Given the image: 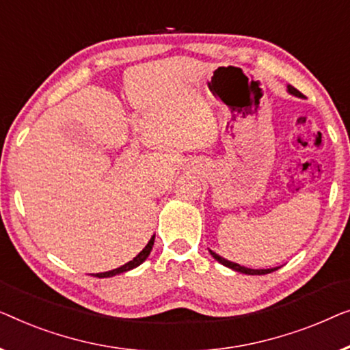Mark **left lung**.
Returning <instances> with one entry per match:
<instances>
[{
  "instance_id": "8db88e82",
  "label": "left lung",
  "mask_w": 350,
  "mask_h": 350,
  "mask_svg": "<svg viewBox=\"0 0 350 350\" xmlns=\"http://www.w3.org/2000/svg\"><path fill=\"white\" fill-rule=\"evenodd\" d=\"M288 92L292 93V95H295V96H303L301 93H299L297 88L295 87H292V85H288ZM211 255H213V257L217 260L219 263H222L224 267H228V268H231V269H234V271H238V273H244V274H252V275H255V274H268V273H273V271H275V269L278 268H269V269H250V268H245V267H241V265H238V263H233V262H228V260H225V258H222L220 257V255H217L215 252H213V250H211Z\"/></svg>"
}]
</instances>
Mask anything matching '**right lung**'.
Wrapping results in <instances>:
<instances>
[{"mask_svg":"<svg viewBox=\"0 0 350 350\" xmlns=\"http://www.w3.org/2000/svg\"><path fill=\"white\" fill-rule=\"evenodd\" d=\"M154 239H155V236H152L150 241H149V243H147L146 247L142 249L141 252L137 254L136 257L131 260V262L125 263L124 267H120V268H116V269H112V271H106V273H98V274H95V275H96V278H111V275H116V274H120V273L130 271V269L136 268V267H139V265H141L142 262H144V260H146L147 257H149V254H150V250H152V245H154Z\"/></svg>","mask_w":350,"mask_h":350,"instance_id":"1","label":"right lung"}]
</instances>
